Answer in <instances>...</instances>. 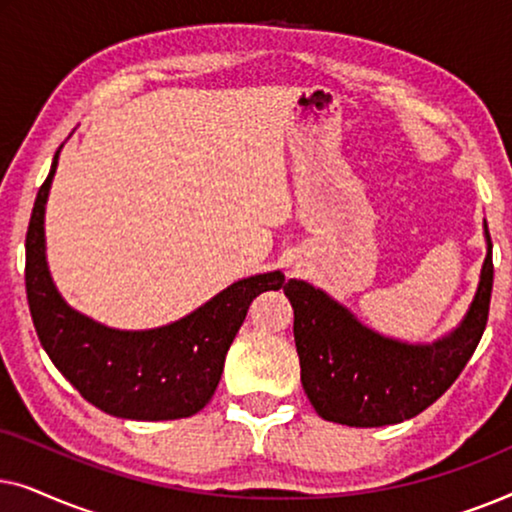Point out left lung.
<instances>
[{
  "instance_id": "8db88e82",
  "label": "left lung",
  "mask_w": 512,
  "mask_h": 512,
  "mask_svg": "<svg viewBox=\"0 0 512 512\" xmlns=\"http://www.w3.org/2000/svg\"><path fill=\"white\" fill-rule=\"evenodd\" d=\"M480 286L464 324L433 345H403L361 326L314 286H284L293 307L300 380L319 417L347 426H384L417 417L466 368L485 333L492 300V237Z\"/></svg>"
}]
</instances>
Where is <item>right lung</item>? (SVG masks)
<instances>
[{
  "label": "right lung",
  "instance_id": "right-lung-1",
  "mask_svg": "<svg viewBox=\"0 0 512 512\" xmlns=\"http://www.w3.org/2000/svg\"><path fill=\"white\" fill-rule=\"evenodd\" d=\"M58 153L41 184L25 237V289L41 347L55 368L102 412L123 419H181L219 387L223 361L258 293L282 289V272L235 282L186 319L156 331H111L76 314L46 268L44 207Z\"/></svg>",
  "mask_w": 512,
  "mask_h": 512
}]
</instances>
